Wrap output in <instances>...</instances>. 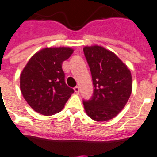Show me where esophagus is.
Masks as SVG:
<instances>
[{"label":"esophagus","instance_id":"34e87169","mask_svg":"<svg viewBox=\"0 0 157 157\" xmlns=\"http://www.w3.org/2000/svg\"><path fill=\"white\" fill-rule=\"evenodd\" d=\"M74 92L76 93V94H78V93H79V90H80L79 87L76 86V87H75V88H74Z\"/></svg>","mask_w":157,"mask_h":157}]
</instances>
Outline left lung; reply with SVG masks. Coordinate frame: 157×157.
<instances>
[{"label": "left lung", "instance_id": "left-lung-1", "mask_svg": "<svg viewBox=\"0 0 157 157\" xmlns=\"http://www.w3.org/2000/svg\"><path fill=\"white\" fill-rule=\"evenodd\" d=\"M83 52L94 87L92 99L83 101L85 112L94 121H109L129 100L132 91L131 73L117 55L102 46H85Z\"/></svg>", "mask_w": 157, "mask_h": 157}]
</instances>
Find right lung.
<instances>
[{"label":"right lung","instance_id":"obj_1","mask_svg":"<svg viewBox=\"0 0 157 157\" xmlns=\"http://www.w3.org/2000/svg\"><path fill=\"white\" fill-rule=\"evenodd\" d=\"M73 52L69 47L45 48L27 62L21 73L20 89L34 111L48 116L63 109L74 90L65 83L62 64Z\"/></svg>","mask_w":157,"mask_h":157}]
</instances>
